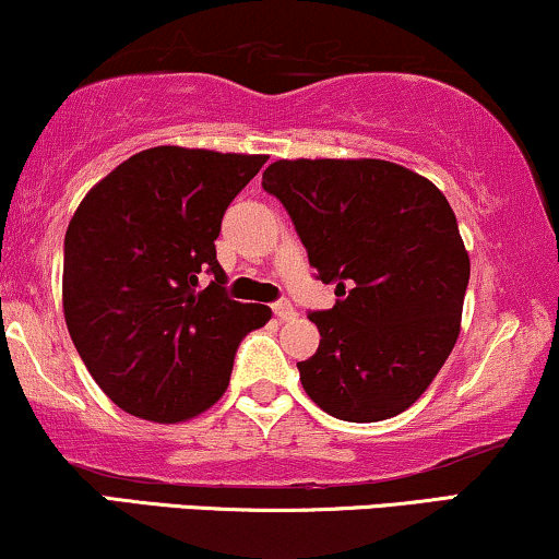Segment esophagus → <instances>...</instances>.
<instances>
[{"instance_id":"1","label":"esophagus","mask_w":559,"mask_h":559,"mask_svg":"<svg viewBox=\"0 0 559 559\" xmlns=\"http://www.w3.org/2000/svg\"><path fill=\"white\" fill-rule=\"evenodd\" d=\"M274 316H277L280 321H290L295 319V308L290 300H277L274 302Z\"/></svg>"}]
</instances>
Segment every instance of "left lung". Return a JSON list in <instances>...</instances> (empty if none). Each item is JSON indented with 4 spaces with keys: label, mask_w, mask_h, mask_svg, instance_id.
Listing matches in <instances>:
<instances>
[{
    "label": "left lung",
    "mask_w": 559,
    "mask_h": 559,
    "mask_svg": "<svg viewBox=\"0 0 559 559\" xmlns=\"http://www.w3.org/2000/svg\"><path fill=\"white\" fill-rule=\"evenodd\" d=\"M261 186L285 204L336 306L311 313L321 342L298 362L306 394L347 423L409 409L461 332L469 253L436 183L404 165L277 160Z\"/></svg>",
    "instance_id": "8db88e82"
}]
</instances>
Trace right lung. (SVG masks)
Segmentation results:
<instances>
[{
    "label": "right lung",
    "instance_id": "add662e5",
    "mask_svg": "<svg viewBox=\"0 0 559 559\" xmlns=\"http://www.w3.org/2000/svg\"><path fill=\"white\" fill-rule=\"evenodd\" d=\"M266 155L163 144L82 199L64 238L61 302L74 347L129 415L176 425L225 394L240 340L272 319L225 295L215 240ZM216 280L201 287V274Z\"/></svg>",
    "mask_w": 559,
    "mask_h": 559
}]
</instances>
